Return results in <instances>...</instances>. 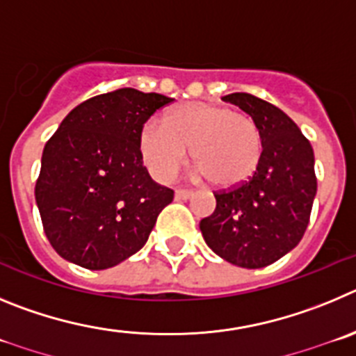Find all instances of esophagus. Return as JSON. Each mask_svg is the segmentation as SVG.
<instances>
[{"label":"esophagus","instance_id":"obj_1","mask_svg":"<svg viewBox=\"0 0 356 356\" xmlns=\"http://www.w3.org/2000/svg\"><path fill=\"white\" fill-rule=\"evenodd\" d=\"M193 191L191 190H175V198L177 200H188V198L193 197Z\"/></svg>","mask_w":356,"mask_h":356}]
</instances>
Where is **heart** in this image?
Masks as SVG:
<instances>
[{
	"label": "heart",
	"instance_id": "b5f03b06",
	"mask_svg": "<svg viewBox=\"0 0 356 356\" xmlns=\"http://www.w3.org/2000/svg\"><path fill=\"white\" fill-rule=\"evenodd\" d=\"M198 175L220 190H234L254 177L262 159V134L254 118L209 102H188L168 111L163 124L140 133V152L159 181L174 177L188 159Z\"/></svg>",
	"mask_w": 356,
	"mask_h": 356
}]
</instances>
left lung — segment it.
I'll return each instance as SVG.
<instances>
[{
	"mask_svg": "<svg viewBox=\"0 0 356 356\" xmlns=\"http://www.w3.org/2000/svg\"><path fill=\"white\" fill-rule=\"evenodd\" d=\"M225 99L257 122L262 159L246 184L214 195L216 209L202 220L200 230L223 261L257 270L302 241L318 191L314 150L280 108L243 92Z\"/></svg>",
	"mask_w": 356,
	"mask_h": 356,
	"instance_id": "1",
	"label": "left lung"
}]
</instances>
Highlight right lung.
<instances>
[{
	"label": "right lung",
	"mask_w": 356,
	"mask_h": 356,
	"mask_svg": "<svg viewBox=\"0 0 356 356\" xmlns=\"http://www.w3.org/2000/svg\"><path fill=\"white\" fill-rule=\"evenodd\" d=\"M172 102L120 88L70 111L46 143L35 186L44 232L56 254L86 270H108L149 239L174 190L143 166L140 133Z\"/></svg>",
	"instance_id": "add662e5"
}]
</instances>
